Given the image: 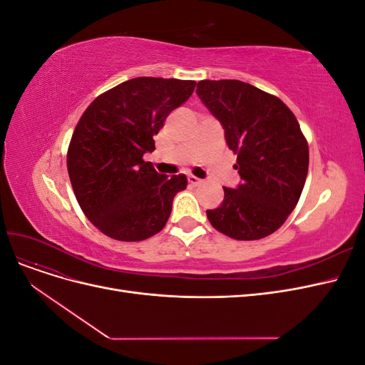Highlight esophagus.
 <instances>
[{"mask_svg": "<svg viewBox=\"0 0 365 365\" xmlns=\"http://www.w3.org/2000/svg\"><path fill=\"white\" fill-rule=\"evenodd\" d=\"M187 181H189V184H190V185H193V187H196V185H201V184L204 182L202 180L196 178L195 175H189V178H187Z\"/></svg>", "mask_w": 365, "mask_h": 365, "instance_id": "obj_1", "label": "esophagus"}]
</instances>
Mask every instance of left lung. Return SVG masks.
I'll return each mask as SVG.
<instances>
[{
	"label": "left lung",
	"mask_w": 365,
	"mask_h": 365,
	"mask_svg": "<svg viewBox=\"0 0 365 365\" xmlns=\"http://www.w3.org/2000/svg\"><path fill=\"white\" fill-rule=\"evenodd\" d=\"M196 93L225 130L242 184L224 187V201L207 210L210 224L236 240L277 231L295 208L309 168V146L279 97L240 81H201Z\"/></svg>",
	"instance_id": "obj_1"
}]
</instances>
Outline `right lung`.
Masks as SVG:
<instances>
[{"label":"right lung","mask_w":365,"mask_h":365,"mask_svg":"<svg viewBox=\"0 0 365 365\" xmlns=\"http://www.w3.org/2000/svg\"><path fill=\"white\" fill-rule=\"evenodd\" d=\"M195 86V81L135 77L85 109L70 141L67 168L82 212L103 235L138 242L168 222L187 178L160 175L143 155L155 150L153 135Z\"/></svg>","instance_id":"obj_1"}]
</instances>
